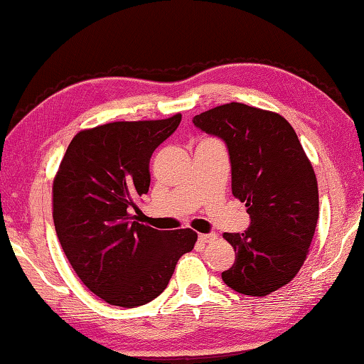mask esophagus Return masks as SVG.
<instances>
[{
    "mask_svg": "<svg viewBox=\"0 0 364 364\" xmlns=\"http://www.w3.org/2000/svg\"><path fill=\"white\" fill-rule=\"evenodd\" d=\"M215 238H217V234H200V235H199V240H200V242H205V243L214 242Z\"/></svg>",
    "mask_w": 364,
    "mask_h": 364,
    "instance_id": "esophagus-1",
    "label": "esophagus"
}]
</instances>
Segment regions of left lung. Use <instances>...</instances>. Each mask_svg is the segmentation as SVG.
Returning <instances> with one entry per match:
<instances>
[{
	"mask_svg": "<svg viewBox=\"0 0 364 364\" xmlns=\"http://www.w3.org/2000/svg\"><path fill=\"white\" fill-rule=\"evenodd\" d=\"M193 122L225 142L232 194L252 219L243 234H224L235 263L222 279L240 294L268 296L289 283L307 258L318 219L314 168L294 129L276 112L229 102Z\"/></svg>",
	"mask_w": 364,
	"mask_h": 364,
	"instance_id": "1",
	"label": "left lung"
}]
</instances>
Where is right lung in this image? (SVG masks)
I'll return each instance as SVG.
<instances>
[{
  "label": "right lung",
  "mask_w": 364,
  "mask_h": 364,
  "mask_svg": "<svg viewBox=\"0 0 364 364\" xmlns=\"http://www.w3.org/2000/svg\"><path fill=\"white\" fill-rule=\"evenodd\" d=\"M180 122L175 114L85 129L58 166L52 188L58 242L83 284L111 306L159 297L198 240L191 229L156 230L132 215L135 200L149 193L151 154Z\"/></svg>",
  "instance_id": "right-lung-1"
}]
</instances>
